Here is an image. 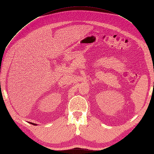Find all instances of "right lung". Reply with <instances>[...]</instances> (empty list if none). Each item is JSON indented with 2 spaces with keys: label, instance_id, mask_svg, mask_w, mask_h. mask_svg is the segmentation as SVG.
Wrapping results in <instances>:
<instances>
[{
  "label": "right lung",
  "instance_id": "obj_1",
  "mask_svg": "<svg viewBox=\"0 0 154 154\" xmlns=\"http://www.w3.org/2000/svg\"><path fill=\"white\" fill-rule=\"evenodd\" d=\"M30 124H33V125H34V126H37V124H35V123H32V122H30Z\"/></svg>",
  "mask_w": 154,
  "mask_h": 154
}]
</instances>
